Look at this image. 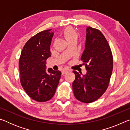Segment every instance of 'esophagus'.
Segmentation results:
<instances>
[{
  "instance_id": "34e87169",
  "label": "esophagus",
  "mask_w": 130,
  "mask_h": 130,
  "mask_svg": "<svg viewBox=\"0 0 130 130\" xmlns=\"http://www.w3.org/2000/svg\"><path fill=\"white\" fill-rule=\"evenodd\" d=\"M70 70H68V69H65V70H63L62 71V75H64V74H65L66 73H67L68 72H69Z\"/></svg>"
}]
</instances>
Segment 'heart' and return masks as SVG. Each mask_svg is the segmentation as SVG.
Masks as SVG:
<instances>
[{"label":"heart","mask_w":130,"mask_h":130,"mask_svg":"<svg viewBox=\"0 0 130 130\" xmlns=\"http://www.w3.org/2000/svg\"><path fill=\"white\" fill-rule=\"evenodd\" d=\"M62 34L63 37H65V38L67 39L68 42H70L72 41L77 40L78 34L73 28L70 27L65 28L63 31Z\"/></svg>","instance_id":"b5f03b06"}]
</instances>
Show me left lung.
Wrapping results in <instances>:
<instances>
[{"label": "left lung", "mask_w": 130, "mask_h": 130, "mask_svg": "<svg viewBox=\"0 0 130 130\" xmlns=\"http://www.w3.org/2000/svg\"><path fill=\"white\" fill-rule=\"evenodd\" d=\"M81 60L87 73L81 75L76 70L72 84L75 98L90 103L99 99L106 91L113 69V57L108 43L99 30L87 27L86 43Z\"/></svg>", "instance_id": "obj_1"}]
</instances>
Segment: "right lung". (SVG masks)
I'll return each mask as SVG.
<instances>
[{"label":"right lung","mask_w":130,"mask_h":130,"mask_svg":"<svg viewBox=\"0 0 130 130\" xmlns=\"http://www.w3.org/2000/svg\"><path fill=\"white\" fill-rule=\"evenodd\" d=\"M52 29L38 32L28 39L19 61L20 81L26 93L38 102L49 101L54 96L61 78L60 70H46V60L51 56Z\"/></svg>","instance_id":"obj_1"}]
</instances>
